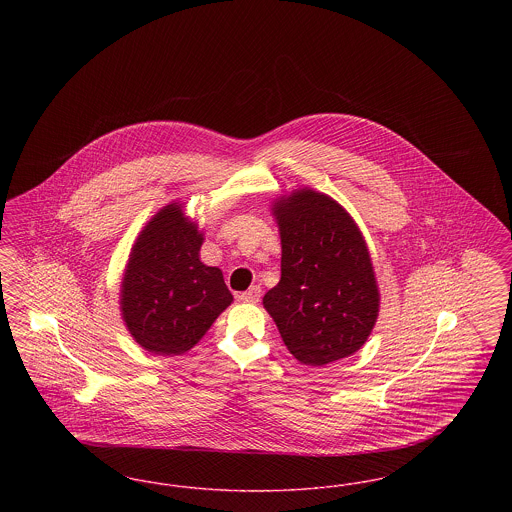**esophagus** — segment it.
<instances>
[{"label": "esophagus", "mask_w": 512, "mask_h": 512, "mask_svg": "<svg viewBox=\"0 0 512 512\" xmlns=\"http://www.w3.org/2000/svg\"><path fill=\"white\" fill-rule=\"evenodd\" d=\"M238 299L244 301V303H257L261 299V288L259 286H253L249 288L247 292L238 293Z\"/></svg>", "instance_id": "obj_1"}]
</instances>
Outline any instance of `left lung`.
Here are the masks:
<instances>
[{
	"label": "left lung",
	"instance_id": "8db88e82",
	"mask_svg": "<svg viewBox=\"0 0 512 512\" xmlns=\"http://www.w3.org/2000/svg\"><path fill=\"white\" fill-rule=\"evenodd\" d=\"M282 242L280 282L263 305L293 357L324 366L368 340L380 292L365 238L338 201L303 188L272 205Z\"/></svg>",
	"mask_w": 512,
	"mask_h": 512
}]
</instances>
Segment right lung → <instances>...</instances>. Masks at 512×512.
Segmentation results:
<instances>
[{
	"label": "right lung",
	"instance_id": "obj_1",
	"mask_svg": "<svg viewBox=\"0 0 512 512\" xmlns=\"http://www.w3.org/2000/svg\"><path fill=\"white\" fill-rule=\"evenodd\" d=\"M201 244L203 234L182 203H171L132 245L121 282L122 320L149 353H186L234 299L220 268L199 261Z\"/></svg>",
	"mask_w": 512,
	"mask_h": 512
}]
</instances>
